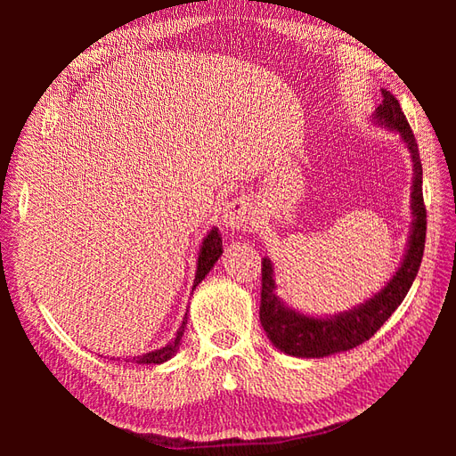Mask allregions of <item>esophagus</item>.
I'll use <instances>...</instances> for the list:
<instances>
[{
	"label": "esophagus",
	"mask_w": 456,
	"mask_h": 456,
	"mask_svg": "<svg viewBox=\"0 0 456 456\" xmlns=\"http://www.w3.org/2000/svg\"><path fill=\"white\" fill-rule=\"evenodd\" d=\"M251 218H253V211H251L249 200L236 198L224 205L223 215H220V224L230 232H236L245 228Z\"/></svg>",
	"instance_id": "esophagus-1"
}]
</instances>
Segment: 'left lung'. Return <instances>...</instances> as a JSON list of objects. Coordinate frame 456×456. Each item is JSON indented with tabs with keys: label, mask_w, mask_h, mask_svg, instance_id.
Masks as SVG:
<instances>
[{
	"label": "left lung",
	"mask_w": 456,
	"mask_h": 456,
	"mask_svg": "<svg viewBox=\"0 0 456 456\" xmlns=\"http://www.w3.org/2000/svg\"><path fill=\"white\" fill-rule=\"evenodd\" d=\"M380 93L382 102L372 112V121H375V126L397 134L412 161V220L403 258L380 291L360 302L357 306L329 315H312L289 306L278 295L273 262L268 256L262 258L260 323L273 346L287 355L327 357L360 346L375 335L395 308L402 305L419 273L426 240V209L422 200V163L419 146L395 96L386 89H380Z\"/></svg>",
	"instance_id": "8db88e82"
}]
</instances>
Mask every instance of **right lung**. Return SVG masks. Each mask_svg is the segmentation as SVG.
<instances>
[{"instance_id": "right-lung-1", "label": "right lung", "mask_w": 456, "mask_h": 456, "mask_svg": "<svg viewBox=\"0 0 456 456\" xmlns=\"http://www.w3.org/2000/svg\"><path fill=\"white\" fill-rule=\"evenodd\" d=\"M223 255V236H220V232L216 226H213L209 232H207V236L201 241V247L198 251V270H196V280L194 285H191V293H194V289L205 280V275L211 272V268L215 266V262ZM188 323V308L186 314L183 317V323L176 330V337L165 344L163 348L159 350H151L146 352L142 355H134V357H127V363H141V365H161L165 362H169L171 357H175L178 346H181V340L184 337V329Z\"/></svg>"}]
</instances>
